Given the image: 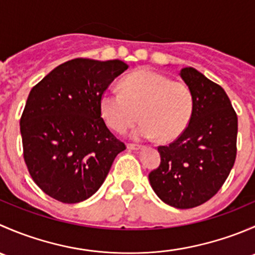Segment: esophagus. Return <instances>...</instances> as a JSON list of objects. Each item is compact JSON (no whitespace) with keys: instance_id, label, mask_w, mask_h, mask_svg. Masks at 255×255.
Wrapping results in <instances>:
<instances>
[{"instance_id":"1","label":"esophagus","mask_w":255,"mask_h":255,"mask_svg":"<svg viewBox=\"0 0 255 255\" xmlns=\"http://www.w3.org/2000/svg\"><path fill=\"white\" fill-rule=\"evenodd\" d=\"M127 148L129 149V150H138V149L142 148V145H140V144H135V143H127Z\"/></svg>"}]
</instances>
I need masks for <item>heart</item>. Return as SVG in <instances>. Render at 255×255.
<instances>
[{"label":"heart","instance_id":"heart-1","mask_svg":"<svg viewBox=\"0 0 255 255\" xmlns=\"http://www.w3.org/2000/svg\"><path fill=\"white\" fill-rule=\"evenodd\" d=\"M121 87L122 92L107 90L100 99V112L113 132H127L140 117L143 122L133 133L134 137L171 142L189 127L195 100L184 82L139 69L126 76Z\"/></svg>","mask_w":255,"mask_h":255}]
</instances>
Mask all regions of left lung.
I'll list each match as a JSON object with an SVG mask.
<instances>
[{
	"label": "left lung",
	"instance_id": "left-lung-1",
	"mask_svg": "<svg viewBox=\"0 0 255 255\" xmlns=\"http://www.w3.org/2000/svg\"><path fill=\"white\" fill-rule=\"evenodd\" d=\"M180 76L194 94V115L180 137L158 146L160 165L149 181L161 201L184 210L205 204L225 184L237 155L238 118L220 85L194 68Z\"/></svg>",
	"mask_w": 255,
	"mask_h": 255
}]
</instances>
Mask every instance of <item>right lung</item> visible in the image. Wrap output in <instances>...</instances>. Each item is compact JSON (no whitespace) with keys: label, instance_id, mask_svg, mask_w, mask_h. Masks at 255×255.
Masks as SVG:
<instances>
[{"label":"right lung","instance_id":"obj_1","mask_svg":"<svg viewBox=\"0 0 255 255\" xmlns=\"http://www.w3.org/2000/svg\"><path fill=\"white\" fill-rule=\"evenodd\" d=\"M127 69L121 60L73 59L30 90L19 122L23 156L33 181L53 199H89L126 149L101 117L100 99Z\"/></svg>","mask_w":255,"mask_h":255}]
</instances>
